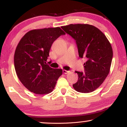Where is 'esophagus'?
<instances>
[{"label":"esophagus","instance_id":"1","mask_svg":"<svg viewBox=\"0 0 127 127\" xmlns=\"http://www.w3.org/2000/svg\"><path fill=\"white\" fill-rule=\"evenodd\" d=\"M62 72H63V73L64 74H67V73H68V72H69V71H67V70H62Z\"/></svg>","mask_w":127,"mask_h":127}]
</instances>
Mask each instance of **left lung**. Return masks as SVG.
<instances>
[{"label":"left lung","mask_w":127,"mask_h":127,"mask_svg":"<svg viewBox=\"0 0 127 127\" xmlns=\"http://www.w3.org/2000/svg\"><path fill=\"white\" fill-rule=\"evenodd\" d=\"M61 28L75 40L79 57L86 59L84 72L75 71L78 80L72 86L79 92H92L109 73L113 55L110 43L102 32L91 25L70 24Z\"/></svg>","instance_id":"left-lung-1"}]
</instances>
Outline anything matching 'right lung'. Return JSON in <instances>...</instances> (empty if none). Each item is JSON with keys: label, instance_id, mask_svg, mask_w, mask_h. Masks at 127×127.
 Instances as JSON below:
<instances>
[{"label": "right lung", "instance_id": "obj_1", "mask_svg": "<svg viewBox=\"0 0 127 127\" xmlns=\"http://www.w3.org/2000/svg\"><path fill=\"white\" fill-rule=\"evenodd\" d=\"M65 34L59 27L36 29L27 32L18 43L14 68L21 82L30 92L45 95L55 89L62 70L49 67L47 60L52 44Z\"/></svg>", "mask_w": 127, "mask_h": 127}]
</instances>
